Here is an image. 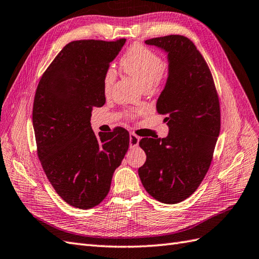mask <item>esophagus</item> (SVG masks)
Here are the masks:
<instances>
[{
	"mask_svg": "<svg viewBox=\"0 0 259 259\" xmlns=\"http://www.w3.org/2000/svg\"><path fill=\"white\" fill-rule=\"evenodd\" d=\"M140 141H141V137L140 136H137L134 133H131L130 134V145H131V147L138 146V143H140Z\"/></svg>",
	"mask_w": 259,
	"mask_h": 259,
	"instance_id": "obj_1",
	"label": "esophagus"
}]
</instances>
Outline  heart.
<instances>
[{
	"mask_svg": "<svg viewBox=\"0 0 259 259\" xmlns=\"http://www.w3.org/2000/svg\"><path fill=\"white\" fill-rule=\"evenodd\" d=\"M124 72L140 82L143 89H149L158 82L163 74V61L153 50L141 44H135L124 54L121 59ZM115 80L113 69L106 70L103 78V89L108 93Z\"/></svg>",
	"mask_w": 259,
	"mask_h": 259,
	"instance_id": "heart-1",
	"label": "heart"
}]
</instances>
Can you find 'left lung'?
<instances>
[{"label": "left lung", "instance_id": "1", "mask_svg": "<svg viewBox=\"0 0 259 259\" xmlns=\"http://www.w3.org/2000/svg\"><path fill=\"white\" fill-rule=\"evenodd\" d=\"M145 42L168 54V79L156 108L166 115L169 134L142 138L146 161L138 176L154 199L175 204L197 190L210 168L221 128L219 96L209 66L190 39L168 35Z\"/></svg>", "mask_w": 259, "mask_h": 259}]
</instances>
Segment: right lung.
Instances as JSON below:
<instances>
[{
    "label": "right lung",
    "instance_id": "right-lung-1",
    "mask_svg": "<svg viewBox=\"0 0 259 259\" xmlns=\"http://www.w3.org/2000/svg\"><path fill=\"white\" fill-rule=\"evenodd\" d=\"M126 39L74 40L44 72L33 105L37 155L65 202L87 210L108 195L130 146L128 132L94 134L91 112L105 103L104 74Z\"/></svg>",
    "mask_w": 259,
    "mask_h": 259
}]
</instances>
